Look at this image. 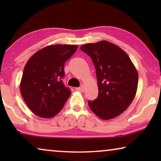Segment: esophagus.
Returning <instances> with one entry per match:
<instances>
[{"instance_id": "obj_1", "label": "esophagus", "mask_w": 161, "mask_h": 161, "mask_svg": "<svg viewBox=\"0 0 161 161\" xmlns=\"http://www.w3.org/2000/svg\"><path fill=\"white\" fill-rule=\"evenodd\" d=\"M75 89L77 90V91H79V92H84L85 88H84V86H81L80 87L75 88Z\"/></svg>"}]
</instances>
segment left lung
Returning a JSON list of instances; mask_svg holds the SVG:
<instances>
[{"label":"left lung","mask_w":161,"mask_h":161,"mask_svg":"<svg viewBox=\"0 0 161 161\" xmlns=\"http://www.w3.org/2000/svg\"><path fill=\"white\" fill-rule=\"evenodd\" d=\"M91 57L96 69L98 97L89 101L90 109L103 120L117 117L130 106L138 88V74L126 53L103 40L80 47Z\"/></svg>","instance_id":"obj_1"}]
</instances>
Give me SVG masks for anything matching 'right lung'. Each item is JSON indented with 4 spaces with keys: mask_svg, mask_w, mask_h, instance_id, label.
Listing matches in <instances>:
<instances>
[{
    "mask_svg": "<svg viewBox=\"0 0 161 161\" xmlns=\"http://www.w3.org/2000/svg\"><path fill=\"white\" fill-rule=\"evenodd\" d=\"M77 49L78 45H48L28 60L19 89L27 106L36 116L53 118L63 108L71 94L61 80L64 63Z\"/></svg>",
    "mask_w": 161,
    "mask_h": 161,
    "instance_id": "add662e5",
    "label": "right lung"
}]
</instances>
